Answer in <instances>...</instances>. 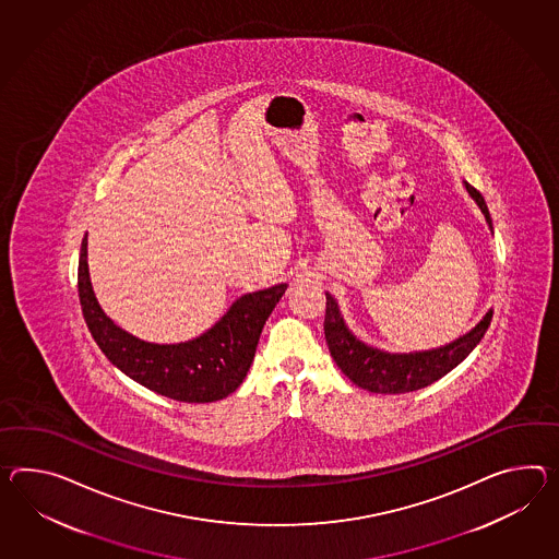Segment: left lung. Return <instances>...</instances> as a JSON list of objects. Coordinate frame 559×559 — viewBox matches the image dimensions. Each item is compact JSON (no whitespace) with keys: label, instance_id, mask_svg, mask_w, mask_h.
Listing matches in <instances>:
<instances>
[{"label":"left lung","instance_id":"1","mask_svg":"<svg viewBox=\"0 0 559 559\" xmlns=\"http://www.w3.org/2000/svg\"><path fill=\"white\" fill-rule=\"evenodd\" d=\"M464 188L477 202L492 230V219H490L489 207L485 204V198L466 181H464ZM325 297H328V309H325L323 328H325V340H328L331 357L355 385L373 394H406L440 380L477 347L478 341L485 337L492 319V311H489L473 331H468L463 337L438 349L416 352V354H385L357 340L345 325L337 300L333 299L329 293H325Z\"/></svg>","mask_w":559,"mask_h":559}]
</instances>
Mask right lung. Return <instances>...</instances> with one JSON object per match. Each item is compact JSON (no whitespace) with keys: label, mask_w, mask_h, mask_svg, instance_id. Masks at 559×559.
Masks as SVG:
<instances>
[{"label":"right lung","mask_w":559,"mask_h":559,"mask_svg":"<svg viewBox=\"0 0 559 559\" xmlns=\"http://www.w3.org/2000/svg\"><path fill=\"white\" fill-rule=\"evenodd\" d=\"M285 290L286 285H276L234 300L228 313L198 340L178 345L147 343L117 328L103 313L88 276L86 234L82 238L79 297L96 345L124 376L178 402H216L242 383L254 359L262 328Z\"/></svg>","instance_id":"right-lung-1"}]
</instances>
